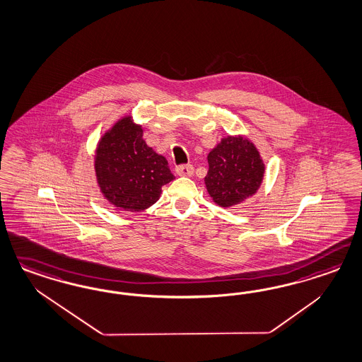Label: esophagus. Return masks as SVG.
<instances>
[{"mask_svg":"<svg viewBox=\"0 0 362 362\" xmlns=\"http://www.w3.org/2000/svg\"><path fill=\"white\" fill-rule=\"evenodd\" d=\"M175 173L178 175H181V177H190V175H193L194 173V168L192 166V165H180V166H177L175 168Z\"/></svg>","mask_w":362,"mask_h":362,"instance_id":"esophagus-1","label":"esophagus"}]
</instances>
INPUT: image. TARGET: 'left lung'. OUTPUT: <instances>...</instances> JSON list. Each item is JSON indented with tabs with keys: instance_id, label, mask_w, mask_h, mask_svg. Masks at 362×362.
Wrapping results in <instances>:
<instances>
[{
	"instance_id": "obj_1",
	"label": "left lung",
	"mask_w": 362,
	"mask_h": 362,
	"mask_svg": "<svg viewBox=\"0 0 362 362\" xmlns=\"http://www.w3.org/2000/svg\"><path fill=\"white\" fill-rule=\"evenodd\" d=\"M209 170L205 187L210 199L221 208H232L258 192L265 163L256 145L245 136H228L208 154Z\"/></svg>"
}]
</instances>
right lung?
<instances>
[{"label":"right lung","instance_id":"right-lung-1","mask_svg":"<svg viewBox=\"0 0 362 362\" xmlns=\"http://www.w3.org/2000/svg\"><path fill=\"white\" fill-rule=\"evenodd\" d=\"M132 115L121 117L101 136L94 152L97 185L104 199L125 211H141L157 202L172 175L168 160L142 139Z\"/></svg>","mask_w":362,"mask_h":362}]
</instances>
